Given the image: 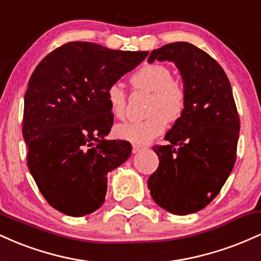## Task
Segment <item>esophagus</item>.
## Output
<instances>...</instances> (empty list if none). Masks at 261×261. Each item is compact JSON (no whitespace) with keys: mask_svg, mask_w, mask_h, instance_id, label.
<instances>
[{"mask_svg":"<svg viewBox=\"0 0 261 261\" xmlns=\"http://www.w3.org/2000/svg\"><path fill=\"white\" fill-rule=\"evenodd\" d=\"M142 149H145V147H143V146H140V145H133V152L134 153H137V152H140V151H142Z\"/></svg>","mask_w":261,"mask_h":261,"instance_id":"34e87169","label":"esophagus"}]
</instances>
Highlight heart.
Returning <instances> with one entry per match:
<instances>
[{
  "mask_svg": "<svg viewBox=\"0 0 261 261\" xmlns=\"http://www.w3.org/2000/svg\"><path fill=\"white\" fill-rule=\"evenodd\" d=\"M134 88L152 93L148 106V118L141 121H126L115 127V135L121 140L136 145H147L164 133L167 120L175 121L187 107V91L180 81L173 79L166 65L147 64L131 76ZM107 100L115 118L122 119L126 113V93L119 83L107 89Z\"/></svg>",
  "mask_w": 261,
  "mask_h": 261,
  "instance_id": "b5f03b06",
  "label": "heart"
}]
</instances>
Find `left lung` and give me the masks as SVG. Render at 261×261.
Here are the masks:
<instances>
[{
	"label": "left lung",
	"instance_id": "1",
	"mask_svg": "<svg viewBox=\"0 0 261 261\" xmlns=\"http://www.w3.org/2000/svg\"><path fill=\"white\" fill-rule=\"evenodd\" d=\"M172 61L181 74L187 107L153 151L160 166L148 178L158 206L179 216L200 211L218 195L236 162L239 115L223 68L185 41L167 44L147 61Z\"/></svg>",
	"mask_w": 261,
	"mask_h": 261
}]
</instances>
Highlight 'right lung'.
I'll list each match as a JSON object with an SVG mask.
<instances>
[{
  "instance_id": "add662e5",
  "label": "right lung",
  "mask_w": 261,
  "mask_h": 261,
  "mask_svg": "<svg viewBox=\"0 0 261 261\" xmlns=\"http://www.w3.org/2000/svg\"><path fill=\"white\" fill-rule=\"evenodd\" d=\"M147 55L71 41L45 56L32 73L22 128L27 163L58 211L81 217L103 205L108 173L133 149L127 141L104 140L114 122L107 89Z\"/></svg>"
}]
</instances>
